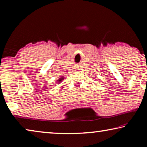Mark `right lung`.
<instances>
[{"label": "right lung", "instance_id": "1", "mask_svg": "<svg viewBox=\"0 0 147 147\" xmlns=\"http://www.w3.org/2000/svg\"><path fill=\"white\" fill-rule=\"evenodd\" d=\"M63 77H61V78H59V80H58V82H58V84H59V83H60L62 81V80H63Z\"/></svg>", "mask_w": 147, "mask_h": 147}]
</instances>
